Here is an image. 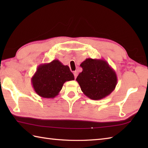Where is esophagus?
<instances>
[{"instance_id":"obj_1","label":"esophagus","mask_w":148,"mask_h":148,"mask_svg":"<svg viewBox=\"0 0 148 148\" xmlns=\"http://www.w3.org/2000/svg\"><path fill=\"white\" fill-rule=\"evenodd\" d=\"M74 76L75 78L77 77V71H74Z\"/></svg>"}]
</instances>
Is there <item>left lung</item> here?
Masks as SVG:
<instances>
[{"label":"left lung","mask_w":148,"mask_h":148,"mask_svg":"<svg viewBox=\"0 0 148 148\" xmlns=\"http://www.w3.org/2000/svg\"><path fill=\"white\" fill-rule=\"evenodd\" d=\"M80 66L83 71L76 81L86 97L100 100L110 95L118 83L116 73L104 59L86 58Z\"/></svg>","instance_id":"1"}]
</instances>
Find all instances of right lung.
<instances>
[{
	"label": "right lung",
	"mask_w": 148,
	"mask_h": 148,
	"mask_svg": "<svg viewBox=\"0 0 148 148\" xmlns=\"http://www.w3.org/2000/svg\"><path fill=\"white\" fill-rule=\"evenodd\" d=\"M74 79L69 66L58 60L38 66L31 78L36 93L42 98L53 99L58 95L66 81Z\"/></svg>",
	"instance_id": "add662e5"
}]
</instances>
